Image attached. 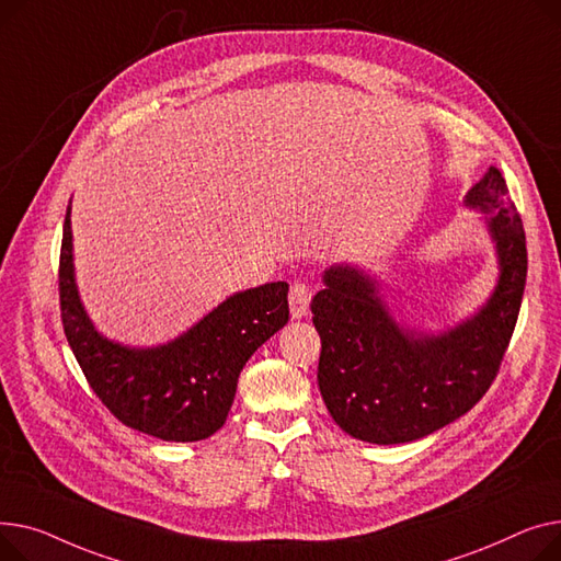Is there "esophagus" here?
<instances>
[{"label":"esophagus","mask_w":561,"mask_h":561,"mask_svg":"<svg viewBox=\"0 0 561 561\" xmlns=\"http://www.w3.org/2000/svg\"><path fill=\"white\" fill-rule=\"evenodd\" d=\"M310 299H312V291L306 283H294L289 289V312L291 319H301L308 314L310 310Z\"/></svg>","instance_id":"1"}]
</instances>
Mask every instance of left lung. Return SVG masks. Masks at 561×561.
Instances as JSON below:
<instances>
[{
  "label": "left lung",
  "instance_id": "8db88e82",
  "mask_svg": "<svg viewBox=\"0 0 561 561\" xmlns=\"http://www.w3.org/2000/svg\"><path fill=\"white\" fill-rule=\"evenodd\" d=\"M489 217L501 278L489 304L442 335L405 331L376 285L351 267H333L310 304L321 337L317 382L335 423L369 444H405L467 414L501 371L518 319L528 249L520 215L496 168L467 194Z\"/></svg>",
  "mask_w": 561,
  "mask_h": 561
}]
</instances>
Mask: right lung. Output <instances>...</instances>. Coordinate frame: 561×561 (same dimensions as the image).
<instances>
[{
	"label": "right lung",
	"instance_id": "add662e5",
	"mask_svg": "<svg viewBox=\"0 0 561 561\" xmlns=\"http://www.w3.org/2000/svg\"><path fill=\"white\" fill-rule=\"evenodd\" d=\"M289 285L267 283L226 299L179 340L126 348L94 331L75 285L72 221L65 213L58 299L65 337L106 410L162 442H199L224 425L247 359L289 319Z\"/></svg>",
	"mask_w": 561,
	"mask_h": 561
}]
</instances>
